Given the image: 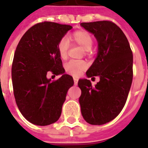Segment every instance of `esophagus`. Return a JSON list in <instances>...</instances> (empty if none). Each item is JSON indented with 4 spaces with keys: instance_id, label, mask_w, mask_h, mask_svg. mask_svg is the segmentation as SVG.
<instances>
[{
    "instance_id": "34e87169",
    "label": "esophagus",
    "mask_w": 148,
    "mask_h": 148,
    "mask_svg": "<svg viewBox=\"0 0 148 148\" xmlns=\"http://www.w3.org/2000/svg\"><path fill=\"white\" fill-rule=\"evenodd\" d=\"M74 84L77 85V82H78V78L76 77H74Z\"/></svg>"
}]
</instances>
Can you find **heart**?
I'll return each instance as SVG.
<instances>
[{
    "label": "heart",
    "mask_w": 148,
    "mask_h": 148,
    "mask_svg": "<svg viewBox=\"0 0 148 148\" xmlns=\"http://www.w3.org/2000/svg\"><path fill=\"white\" fill-rule=\"evenodd\" d=\"M70 44L79 45L84 49V55L88 56L91 53V47L94 45V39L89 32L84 30L74 31L68 38H62L58 42V51L60 58L66 59L68 54ZM86 68V63L84 60H71L65 65V71L73 76H78Z\"/></svg>",
    "instance_id": "1"
}]
</instances>
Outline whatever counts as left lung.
Listing matches in <instances>:
<instances>
[{
    "instance_id": "8db88e82",
    "label": "left lung",
    "mask_w": 148,
    "mask_h": 148,
    "mask_svg": "<svg viewBox=\"0 0 148 148\" xmlns=\"http://www.w3.org/2000/svg\"><path fill=\"white\" fill-rule=\"evenodd\" d=\"M81 25L98 43L97 58L86 74L88 77H100L95 87L88 79L78 81L81 114L90 124L101 125L114 119L125 105L133 79V53L125 34L114 22Z\"/></svg>"
}]
</instances>
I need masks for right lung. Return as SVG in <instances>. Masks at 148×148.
<instances>
[{
  "label": "right lung",
  "instance_id": "1",
  "mask_svg": "<svg viewBox=\"0 0 148 148\" xmlns=\"http://www.w3.org/2000/svg\"><path fill=\"white\" fill-rule=\"evenodd\" d=\"M72 27L51 21L36 24L24 34L15 51L11 69L17 108L29 122L46 126L59 119L67 90L74 85L64 74L58 51V42ZM48 72L62 74L51 81Z\"/></svg>",
  "mask_w": 148,
  "mask_h": 148
}]
</instances>
